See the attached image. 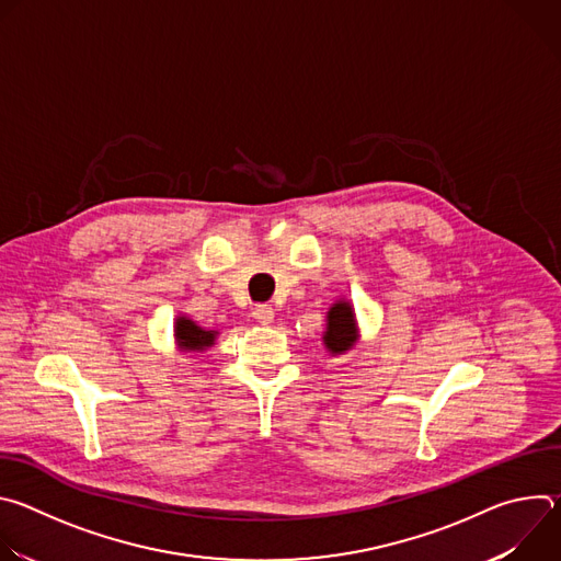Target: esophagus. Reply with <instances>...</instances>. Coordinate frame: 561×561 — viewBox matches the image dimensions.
<instances>
[{
    "mask_svg": "<svg viewBox=\"0 0 561 561\" xmlns=\"http://www.w3.org/2000/svg\"><path fill=\"white\" fill-rule=\"evenodd\" d=\"M253 314H255V319H257L260 324H271L273 319H275V308L271 304H257L253 308Z\"/></svg>",
    "mask_w": 561,
    "mask_h": 561,
    "instance_id": "1",
    "label": "esophagus"
}]
</instances>
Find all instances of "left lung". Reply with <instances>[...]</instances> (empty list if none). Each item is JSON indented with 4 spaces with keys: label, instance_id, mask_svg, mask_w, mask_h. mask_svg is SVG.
Wrapping results in <instances>:
<instances>
[{
    "label": "left lung",
    "instance_id": "obj_1",
    "mask_svg": "<svg viewBox=\"0 0 561 561\" xmlns=\"http://www.w3.org/2000/svg\"><path fill=\"white\" fill-rule=\"evenodd\" d=\"M355 319L353 308L348 304H335L329 312V329L324 335V344L331 353H344L355 344Z\"/></svg>",
    "mask_w": 561,
    "mask_h": 561
}]
</instances>
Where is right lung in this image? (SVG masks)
Wrapping results in <instances>:
<instances>
[{"label":"right lung","mask_w":561,"mask_h":561,"mask_svg":"<svg viewBox=\"0 0 561 561\" xmlns=\"http://www.w3.org/2000/svg\"><path fill=\"white\" fill-rule=\"evenodd\" d=\"M178 340L180 344L186 348V351H202L206 346H210L215 342V331H204L199 329L195 322H191V319L182 317L178 319Z\"/></svg>","instance_id":"1"}]
</instances>
